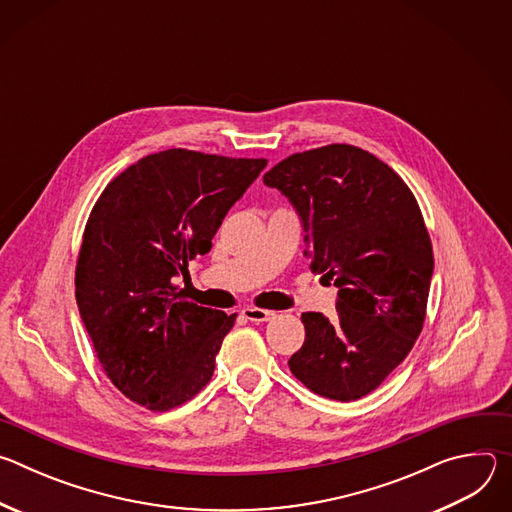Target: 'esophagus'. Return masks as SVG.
Returning a JSON list of instances; mask_svg holds the SVG:
<instances>
[{"label": "esophagus", "mask_w": 512, "mask_h": 512, "mask_svg": "<svg viewBox=\"0 0 512 512\" xmlns=\"http://www.w3.org/2000/svg\"><path fill=\"white\" fill-rule=\"evenodd\" d=\"M241 314L247 318V320H251V322H267V320H271L275 314L273 312H269V310H263V308H253V306H247V308H243L241 310Z\"/></svg>", "instance_id": "1"}]
</instances>
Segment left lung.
Returning <instances> with one entry per match:
<instances>
[{"label":"left lung","instance_id":"8db88e82","mask_svg":"<svg viewBox=\"0 0 512 512\" xmlns=\"http://www.w3.org/2000/svg\"><path fill=\"white\" fill-rule=\"evenodd\" d=\"M263 182L298 208L312 269L338 287L336 314H302L306 340L289 371L316 395L375 391L421 334L433 273L431 239L403 178L348 143L294 154Z\"/></svg>","mask_w":512,"mask_h":512}]
</instances>
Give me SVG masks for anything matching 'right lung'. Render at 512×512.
I'll return each mask as SVG.
<instances>
[{
	"label": "right lung",
	"mask_w": 512,
	"mask_h": 512,
	"mask_svg": "<svg viewBox=\"0 0 512 512\" xmlns=\"http://www.w3.org/2000/svg\"><path fill=\"white\" fill-rule=\"evenodd\" d=\"M265 166L174 148L131 164L97 198L75 296L103 373L133 403L170 411L208 385L237 314L188 302L172 279L210 251Z\"/></svg>",
	"instance_id": "add662e5"
}]
</instances>
